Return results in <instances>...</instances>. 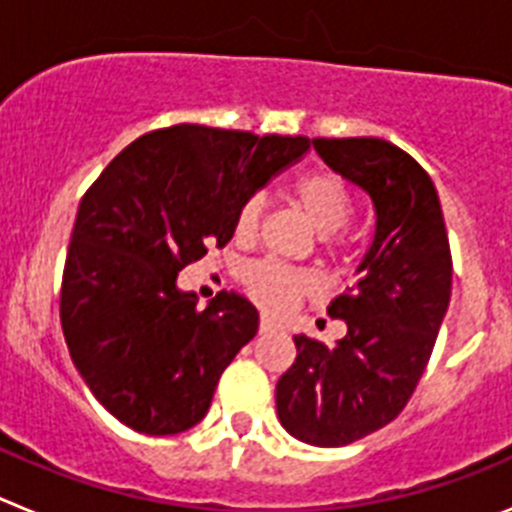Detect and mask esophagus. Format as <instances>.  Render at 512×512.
Returning <instances> with one entry per match:
<instances>
[{
  "instance_id": "obj_1",
  "label": "esophagus",
  "mask_w": 512,
  "mask_h": 512,
  "mask_svg": "<svg viewBox=\"0 0 512 512\" xmlns=\"http://www.w3.org/2000/svg\"><path fill=\"white\" fill-rule=\"evenodd\" d=\"M259 330H261V333H277V330H282V325H279L277 320H271L269 315H264V318H261V323H259Z\"/></svg>"
}]
</instances>
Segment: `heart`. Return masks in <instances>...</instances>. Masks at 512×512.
<instances>
[{"mask_svg":"<svg viewBox=\"0 0 512 512\" xmlns=\"http://www.w3.org/2000/svg\"><path fill=\"white\" fill-rule=\"evenodd\" d=\"M295 202L302 207L315 230L323 235L336 233L351 217V197L346 184L330 171H310L302 174L292 187ZM261 217H264V197L251 194L241 202L233 220V233L238 241H251L259 233ZM243 284L248 295L271 312H287L295 307L312 289V279L307 271L282 261H253L243 269Z\"/></svg>","mask_w":512,"mask_h":512,"instance_id":"obj_1","label":"heart"}]
</instances>
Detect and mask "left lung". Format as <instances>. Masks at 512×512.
I'll return each mask as SVG.
<instances>
[{"label":"left lung","mask_w":512,"mask_h":512,"mask_svg":"<svg viewBox=\"0 0 512 512\" xmlns=\"http://www.w3.org/2000/svg\"><path fill=\"white\" fill-rule=\"evenodd\" d=\"M330 169L364 189L374 238L359 282L330 302L346 336L325 346L295 336L277 382V415L312 446H346L395 420L431 359L451 300V251L431 176L382 138H312Z\"/></svg>","instance_id":"obj_1"}]
</instances>
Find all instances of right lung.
Segmentation results:
<instances>
[{
  "label": "right lung",
  "mask_w": 512,
  "mask_h": 512,
  "mask_svg": "<svg viewBox=\"0 0 512 512\" xmlns=\"http://www.w3.org/2000/svg\"><path fill=\"white\" fill-rule=\"evenodd\" d=\"M307 148L305 135L184 122L133 140L81 197L61 328L81 379L120 423L174 436L205 418L259 312L235 292L200 310L176 277L207 246H225L241 202Z\"/></svg>",
  "instance_id": "obj_1"
}]
</instances>
